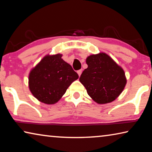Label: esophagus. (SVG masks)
Wrapping results in <instances>:
<instances>
[{"mask_svg":"<svg viewBox=\"0 0 152 152\" xmlns=\"http://www.w3.org/2000/svg\"><path fill=\"white\" fill-rule=\"evenodd\" d=\"M82 70H78L77 71V73H78V74L79 75V76H80V75H81V74H82Z\"/></svg>","mask_w":152,"mask_h":152,"instance_id":"obj_1","label":"esophagus"}]
</instances>
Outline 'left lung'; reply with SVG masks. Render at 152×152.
I'll list each match as a JSON object with an SVG mask.
<instances>
[{"label": "left lung", "mask_w": 152, "mask_h": 152, "mask_svg": "<svg viewBox=\"0 0 152 152\" xmlns=\"http://www.w3.org/2000/svg\"><path fill=\"white\" fill-rule=\"evenodd\" d=\"M86 61L88 68L79 80L87 93L99 104L115 101L127 83L123 68L105 53L90 56Z\"/></svg>", "instance_id": "obj_1"}]
</instances>
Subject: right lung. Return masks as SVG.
Listing matches in <instances>:
<instances>
[{
    "instance_id": "obj_1",
    "label": "right lung",
    "mask_w": 152,
    "mask_h": 152,
    "mask_svg": "<svg viewBox=\"0 0 152 152\" xmlns=\"http://www.w3.org/2000/svg\"><path fill=\"white\" fill-rule=\"evenodd\" d=\"M62 55L45 56L30 72L29 87L33 96L48 104L57 102L78 75L61 59Z\"/></svg>"
}]
</instances>
